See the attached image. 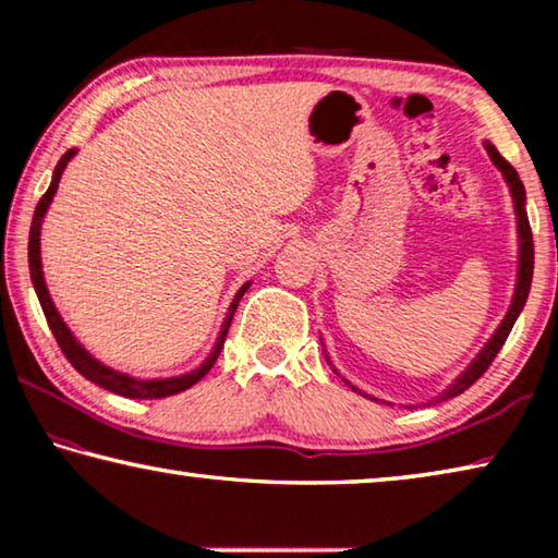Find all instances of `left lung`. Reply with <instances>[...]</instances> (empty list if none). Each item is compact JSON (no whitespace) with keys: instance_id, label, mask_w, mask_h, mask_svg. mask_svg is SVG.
I'll return each instance as SVG.
<instances>
[{"instance_id":"obj_1","label":"left lung","mask_w":558,"mask_h":558,"mask_svg":"<svg viewBox=\"0 0 558 558\" xmlns=\"http://www.w3.org/2000/svg\"><path fill=\"white\" fill-rule=\"evenodd\" d=\"M485 149L489 159H493V165L502 172L505 182L509 186V194H512V202H514V214H517V239H519V260H517V286H514V295H512V302H509V310L502 323H499V327L495 329V335L487 339V344L480 349V354L472 359V362L468 364V369L462 372L456 381H452L446 391L438 393L436 399L428 401V403H440V401H448L452 399V396L462 393L465 389H470L472 384H475L480 376L485 374V369L489 364H493V359L497 356L499 349H502L505 339L509 337V332H512V327L517 323L519 313H522L524 305H526V298H529V288H532V276H534V241H532V229H529V216H526V192H524V184L522 179H519L517 169L507 162V159L497 153V147L493 143H485ZM327 356V354H325ZM329 362V356H327ZM337 372V369H335ZM339 374V372H337ZM347 381V379H344ZM349 384V381H347ZM356 393L366 396V399L372 401H379L374 399V396L359 391L354 384H349Z\"/></svg>"}]
</instances>
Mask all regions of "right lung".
I'll return each mask as SVG.
<instances>
[{
  "label": "right lung",
  "mask_w": 558,
  "mask_h": 558,
  "mask_svg": "<svg viewBox=\"0 0 558 558\" xmlns=\"http://www.w3.org/2000/svg\"><path fill=\"white\" fill-rule=\"evenodd\" d=\"M78 149H69L61 159L59 165L53 169V179L49 189H46V194L41 196V202L36 204V211H34V221H32V231H29V270H32V282H34V290H36V298L41 302V310L46 315V323H49L51 332L56 337V342H59L61 352L65 354V359L75 366V372L86 376L88 381L102 386V389H108L112 393H120L125 396V399H165V396H174L179 391H186L189 386H194L196 381H202L209 369L214 366L216 359H219L223 342H226V335H229V327H231V319L235 307H239V302L243 298V292L251 288V280L243 282L235 292L231 305H229V313L223 317V325H221V332L216 337V342L211 347L209 356L204 359V362L196 366V369L186 372V374H179V376H165V379H140V376H130L125 372H118L112 369V366L102 364L100 359L93 356L86 347H83L75 335L69 329V325L63 323V317L59 315V310H56L53 300L49 295V288H46V280H44V268H41V223H44V216L49 211V206L53 202V194L56 189H59L61 182V174L65 165L71 162L75 157Z\"/></svg>",
  "instance_id": "add662e5"
}]
</instances>
